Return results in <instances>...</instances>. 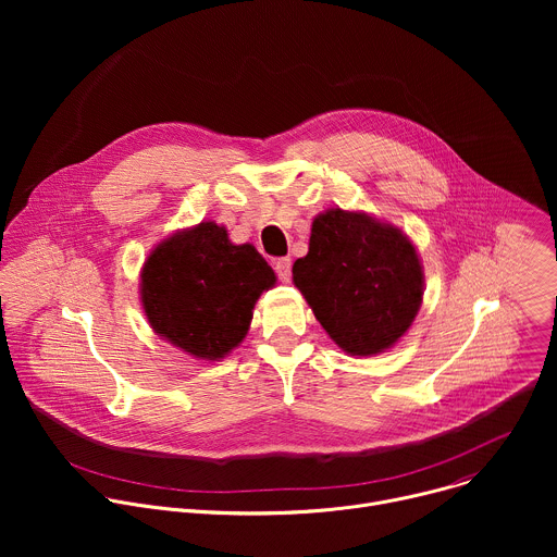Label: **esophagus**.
Segmentation results:
<instances>
[{
  "instance_id": "1",
  "label": "esophagus",
  "mask_w": 557,
  "mask_h": 557,
  "mask_svg": "<svg viewBox=\"0 0 557 557\" xmlns=\"http://www.w3.org/2000/svg\"><path fill=\"white\" fill-rule=\"evenodd\" d=\"M273 267L282 282H290V258H280L273 262Z\"/></svg>"
}]
</instances>
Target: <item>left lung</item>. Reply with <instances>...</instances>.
Instances as JSON below:
<instances>
[{
  "instance_id": "1",
  "label": "left lung",
  "mask_w": 557,
  "mask_h": 557,
  "mask_svg": "<svg viewBox=\"0 0 557 557\" xmlns=\"http://www.w3.org/2000/svg\"><path fill=\"white\" fill-rule=\"evenodd\" d=\"M293 282L331 339L350 355L383 352L414 322L423 299L417 249L399 228L329 209L312 220Z\"/></svg>"
}]
</instances>
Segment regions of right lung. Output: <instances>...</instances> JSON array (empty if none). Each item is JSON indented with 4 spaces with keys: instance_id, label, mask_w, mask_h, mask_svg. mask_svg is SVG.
I'll use <instances>...</instances> for the list:
<instances>
[{
    "instance_id": "add662e5",
    "label": "right lung",
    "mask_w": 557,
    "mask_h": 557,
    "mask_svg": "<svg viewBox=\"0 0 557 557\" xmlns=\"http://www.w3.org/2000/svg\"><path fill=\"white\" fill-rule=\"evenodd\" d=\"M273 284L275 273L256 247H235L224 226L200 222L151 251L140 299L158 335L213 361L245 339L258 297Z\"/></svg>"
}]
</instances>
